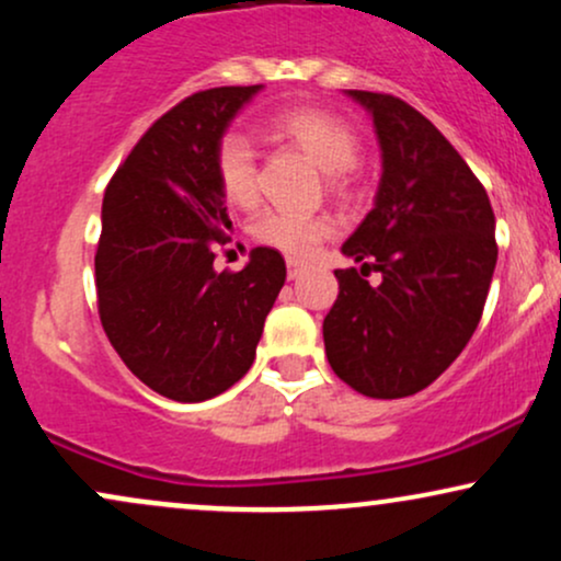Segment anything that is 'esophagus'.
Here are the masks:
<instances>
[{
	"label": "esophagus",
	"mask_w": 561,
	"mask_h": 561,
	"mask_svg": "<svg viewBox=\"0 0 561 561\" xmlns=\"http://www.w3.org/2000/svg\"><path fill=\"white\" fill-rule=\"evenodd\" d=\"M302 272H306V266H302L300 261L287 259V276H289V279H298V276H302Z\"/></svg>",
	"instance_id": "1"
}]
</instances>
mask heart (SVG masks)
I'll return each instance as SVG.
<instances>
[{"label":"heart","mask_w":561,"mask_h":561,"mask_svg":"<svg viewBox=\"0 0 561 561\" xmlns=\"http://www.w3.org/2000/svg\"><path fill=\"white\" fill-rule=\"evenodd\" d=\"M268 131L295 145L319 169H324L332 195H345L351 169L362 158V139L347 121L319 107H285L268 118ZM214 173L218 192L231 208L244 210L259 203V160L244 134L229 131L218 139ZM330 234V218L300 216L289 210H263L250 224V237L255 242L279 250L295 261L308 259Z\"/></svg>","instance_id":"obj_1"}]
</instances>
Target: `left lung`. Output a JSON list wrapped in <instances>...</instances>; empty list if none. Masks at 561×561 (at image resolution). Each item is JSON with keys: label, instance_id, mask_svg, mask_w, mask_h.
I'll return each instance as SVG.
<instances>
[{"label": "left lung", "instance_id": "left-lung-1", "mask_svg": "<svg viewBox=\"0 0 561 561\" xmlns=\"http://www.w3.org/2000/svg\"><path fill=\"white\" fill-rule=\"evenodd\" d=\"M371 113L382 147L375 208L343 253L340 295L324 319L332 371L369 398H405L435 382L478 330L499 244L485 186L409 102L347 92ZM366 271L383 282L371 288Z\"/></svg>", "mask_w": 561, "mask_h": 561}]
</instances>
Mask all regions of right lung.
<instances>
[{"instance_id":"right-lung-1","label":"right lung","mask_w":561,"mask_h":561,"mask_svg":"<svg viewBox=\"0 0 561 561\" xmlns=\"http://www.w3.org/2000/svg\"><path fill=\"white\" fill-rule=\"evenodd\" d=\"M255 87L195 92L141 134L102 199L94 255L102 330L134 377L179 403L208 401L253 366L285 259L255 248L242 272L214 268L231 221L214 152Z\"/></svg>"}]
</instances>
